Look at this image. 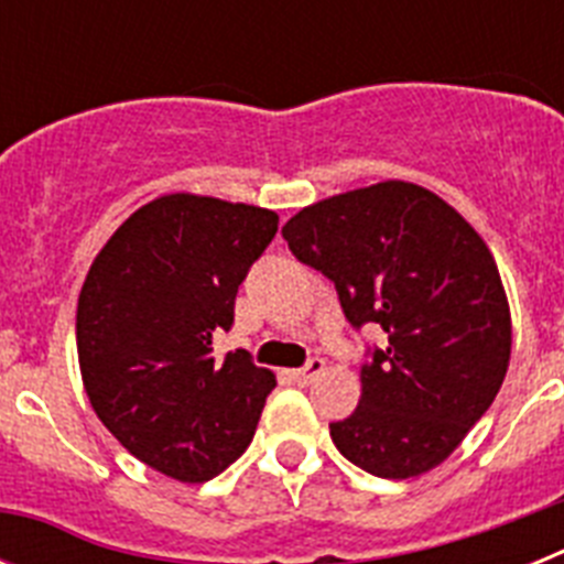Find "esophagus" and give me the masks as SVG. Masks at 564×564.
I'll return each instance as SVG.
<instances>
[{
    "label": "esophagus",
    "instance_id": "34e87169",
    "mask_svg": "<svg viewBox=\"0 0 564 564\" xmlns=\"http://www.w3.org/2000/svg\"><path fill=\"white\" fill-rule=\"evenodd\" d=\"M322 370H325V361H322V358H311V361H307L302 370H293L291 378L296 383H302V387H305V383H311L313 378H316Z\"/></svg>",
    "mask_w": 564,
    "mask_h": 564
}]
</instances>
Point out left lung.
I'll list each match as a JSON object with an SVG mask.
<instances>
[{
    "instance_id": "8db88e82",
    "label": "left lung",
    "mask_w": 564,
    "mask_h": 564,
    "mask_svg": "<svg viewBox=\"0 0 564 564\" xmlns=\"http://www.w3.org/2000/svg\"><path fill=\"white\" fill-rule=\"evenodd\" d=\"M282 237L325 273L356 330L378 325L361 401L330 437L358 468L406 480L460 446L502 387L511 313L480 234L430 188L387 181L302 208Z\"/></svg>"
}]
</instances>
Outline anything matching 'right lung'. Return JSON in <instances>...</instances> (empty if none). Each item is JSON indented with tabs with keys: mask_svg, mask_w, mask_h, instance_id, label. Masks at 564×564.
I'll return each instance as SVG.
<instances>
[{
	"mask_svg": "<svg viewBox=\"0 0 564 564\" xmlns=\"http://www.w3.org/2000/svg\"><path fill=\"white\" fill-rule=\"evenodd\" d=\"M268 208L197 194L147 203L84 279L76 344L84 390L123 449L206 482L248 449L276 378L246 350L214 361L248 268L276 234Z\"/></svg>",
	"mask_w": 564,
	"mask_h": 564,
	"instance_id": "obj_1",
	"label": "right lung"
}]
</instances>
